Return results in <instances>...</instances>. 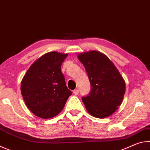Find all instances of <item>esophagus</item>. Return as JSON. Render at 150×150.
Segmentation results:
<instances>
[{"label": "esophagus", "mask_w": 150, "mask_h": 150, "mask_svg": "<svg viewBox=\"0 0 150 150\" xmlns=\"http://www.w3.org/2000/svg\"><path fill=\"white\" fill-rule=\"evenodd\" d=\"M73 94H75V95H77L79 94V89L78 88H76V89H75L73 91Z\"/></svg>", "instance_id": "esophagus-1"}]
</instances>
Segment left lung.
<instances>
[{"label": "left lung", "instance_id": "obj_1", "mask_svg": "<svg viewBox=\"0 0 150 150\" xmlns=\"http://www.w3.org/2000/svg\"><path fill=\"white\" fill-rule=\"evenodd\" d=\"M85 66L91 90L82 100L91 115L105 118L112 115L122 103L126 83L115 64L103 53L89 51L78 54Z\"/></svg>", "mask_w": 150, "mask_h": 150}]
</instances>
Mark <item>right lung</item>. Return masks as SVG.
<instances>
[{"mask_svg":"<svg viewBox=\"0 0 150 150\" xmlns=\"http://www.w3.org/2000/svg\"><path fill=\"white\" fill-rule=\"evenodd\" d=\"M67 55L57 52L45 54L32 63L22 78V97L38 117L47 119L57 115L71 95L61 71Z\"/></svg>","mask_w":150,"mask_h":150,"instance_id":"obj_1","label":"right lung"}]
</instances>
